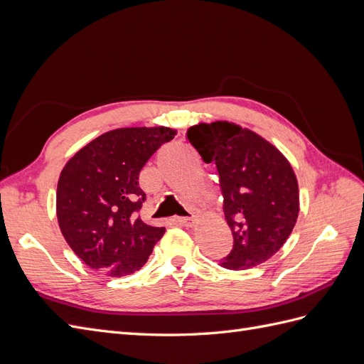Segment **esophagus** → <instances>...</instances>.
Returning <instances> with one entry per match:
<instances>
[{
    "instance_id": "34e87169",
    "label": "esophagus",
    "mask_w": 364,
    "mask_h": 364,
    "mask_svg": "<svg viewBox=\"0 0 364 364\" xmlns=\"http://www.w3.org/2000/svg\"><path fill=\"white\" fill-rule=\"evenodd\" d=\"M178 222L183 226H193L196 223V218L194 217H179Z\"/></svg>"
}]
</instances>
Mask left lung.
Instances as JSON below:
<instances>
[{
    "instance_id": "8db88e82",
    "label": "left lung",
    "mask_w": 364,
    "mask_h": 364,
    "mask_svg": "<svg viewBox=\"0 0 364 364\" xmlns=\"http://www.w3.org/2000/svg\"><path fill=\"white\" fill-rule=\"evenodd\" d=\"M202 159L215 162L234 247L220 266L245 270L277 253L299 215V188L290 162L255 132L229 121L186 132Z\"/></svg>"
}]
</instances>
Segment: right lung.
Wrapping results in <instances>:
<instances>
[{
  "label": "right lung",
  "instance_id": "1",
  "mask_svg": "<svg viewBox=\"0 0 364 364\" xmlns=\"http://www.w3.org/2000/svg\"><path fill=\"white\" fill-rule=\"evenodd\" d=\"M170 127H124L100 135L65 165L58 182L56 213L62 235L86 266L121 278L144 266L165 228L138 217L146 193L139 171Z\"/></svg>",
  "mask_w": 364,
  "mask_h": 364
}]
</instances>
